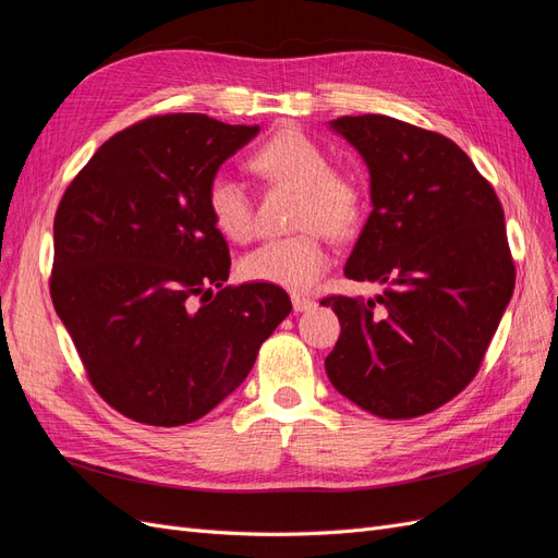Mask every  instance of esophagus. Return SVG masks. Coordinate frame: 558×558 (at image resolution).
<instances>
[{
    "label": "esophagus",
    "instance_id": "34e87169",
    "mask_svg": "<svg viewBox=\"0 0 558 558\" xmlns=\"http://www.w3.org/2000/svg\"><path fill=\"white\" fill-rule=\"evenodd\" d=\"M316 307V302L305 298V295H293V310L295 312H310Z\"/></svg>",
    "mask_w": 558,
    "mask_h": 558
}]
</instances>
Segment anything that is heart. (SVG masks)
Returning <instances> with one entry per match:
<instances>
[{
  "label": "heart",
  "instance_id": "b5f03b06",
  "mask_svg": "<svg viewBox=\"0 0 558 558\" xmlns=\"http://www.w3.org/2000/svg\"><path fill=\"white\" fill-rule=\"evenodd\" d=\"M253 174L275 185L298 191L291 238L269 240L242 258L240 272L256 283L305 293L326 275L330 251L324 229L332 240H349L359 232L367 199L356 177L332 170L328 154L298 128H283L263 142L248 158ZM207 211L226 240L244 244L256 232V211L240 181L226 174L211 179Z\"/></svg>",
  "mask_w": 558,
  "mask_h": 558
}]
</instances>
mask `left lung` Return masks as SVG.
I'll list each match as a JSON object with an SVG mask.
<instances>
[{
  "instance_id": "left-lung-1",
  "label": "left lung",
  "mask_w": 558,
  "mask_h": 558,
  "mask_svg": "<svg viewBox=\"0 0 558 558\" xmlns=\"http://www.w3.org/2000/svg\"><path fill=\"white\" fill-rule=\"evenodd\" d=\"M330 125L363 156L373 197L344 275L386 291L320 300L342 326L328 379L375 416L428 414L480 373L512 298L500 199L445 134L381 113Z\"/></svg>"
}]
</instances>
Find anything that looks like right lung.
I'll return each mask as SVG.
<instances>
[{
  "label": "right lung",
  "instance_id": "obj_1",
  "mask_svg": "<svg viewBox=\"0 0 558 558\" xmlns=\"http://www.w3.org/2000/svg\"><path fill=\"white\" fill-rule=\"evenodd\" d=\"M256 134L205 113L150 116L99 146L60 199L53 307L95 391L140 424L211 412L291 314L279 286H223L230 251L207 211L218 167Z\"/></svg>",
  "mask_w": 558,
  "mask_h": 558
}]
</instances>
